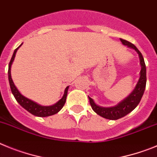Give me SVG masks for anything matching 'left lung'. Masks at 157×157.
<instances>
[{"label": "left lung", "instance_id": "left-lung-1", "mask_svg": "<svg viewBox=\"0 0 157 157\" xmlns=\"http://www.w3.org/2000/svg\"><path fill=\"white\" fill-rule=\"evenodd\" d=\"M120 40L122 42L123 44L126 45L130 48L134 49L138 55L139 61H140L141 71L140 77H139L138 83L135 85V88L128 97L120 101L117 105L111 107L100 106L98 104H96L94 100L88 96L90 104L94 112L105 119L112 120V121L122 118L136 108L137 105L139 104L141 99H142V95L145 91V85H146V67H145V61H144L142 53L133 44L130 43L126 40H123L121 38H120Z\"/></svg>", "mask_w": 157, "mask_h": 157}]
</instances>
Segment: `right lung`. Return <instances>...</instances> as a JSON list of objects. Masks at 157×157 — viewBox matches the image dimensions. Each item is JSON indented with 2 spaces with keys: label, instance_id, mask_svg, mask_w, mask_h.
<instances>
[{
  "label": "right lung",
  "instance_id": "obj_1",
  "mask_svg": "<svg viewBox=\"0 0 157 157\" xmlns=\"http://www.w3.org/2000/svg\"><path fill=\"white\" fill-rule=\"evenodd\" d=\"M22 44L19 45V47L14 51V53L13 55H12L11 61H10L9 65H8V80H9V84L10 87H11L12 93L13 94L14 97H15V98L16 99V101L19 102V104L22 107V108H24L26 110H27L28 112L30 113L33 114V115L36 116V117H49V116L54 115V114H56L62 109L63 105H65V102H66V96H67V92H68L69 86L68 87H66V89H65L64 94H63V98H62L61 99L59 100L56 103H55L54 105H48V106H44V105H40V104L36 103V101H33V100L29 99V98H26V97H25L24 95H22V94L19 92V91L18 90L16 86L15 85V84H14V82L12 78V75H11V67H12V63H13L14 59H15V54H16L17 51H18V49L21 47V45Z\"/></svg>",
  "mask_w": 157,
  "mask_h": 157
}]
</instances>
